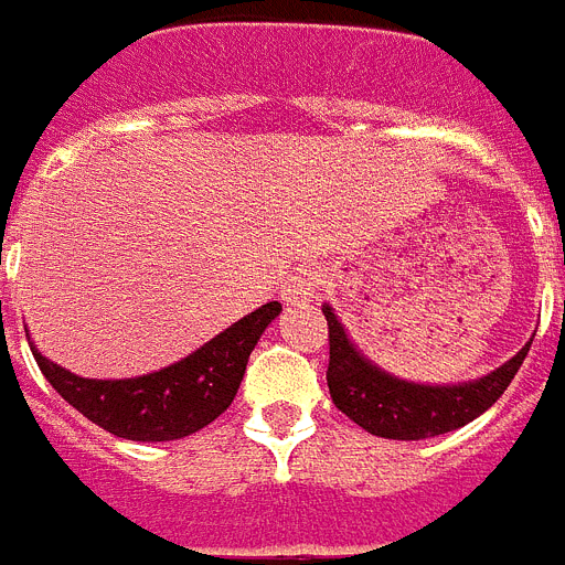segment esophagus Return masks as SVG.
Returning a JSON list of instances; mask_svg holds the SVG:
<instances>
[{"label": "esophagus", "mask_w": 565, "mask_h": 565, "mask_svg": "<svg viewBox=\"0 0 565 565\" xmlns=\"http://www.w3.org/2000/svg\"><path fill=\"white\" fill-rule=\"evenodd\" d=\"M321 287V273L319 269H296V273L281 284V301L284 305H307L316 298Z\"/></svg>", "instance_id": "1"}]
</instances>
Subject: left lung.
Here are the masks:
<instances>
[{"label": "left lung", "mask_w": 565, "mask_h": 565, "mask_svg": "<svg viewBox=\"0 0 565 565\" xmlns=\"http://www.w3.org/2000/svg\"><path fill=\"white\" fill-rule=\"evenodd\" d=\"M330 327V364L327 387L341 414L373 436L385 439H428L448 434L473 422L500 399L520 364L529 355L532 341L497 371L459 385H422L393 376L373 364L350 341L348 330L330 305H321Z\"/></svg>", "instance_id": "1"}]
</instances>
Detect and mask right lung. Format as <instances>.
I'll list each match as a JSON object with an SVG mask.
<instances>
[{"label":"right lung","instance_id":"add662e5","mask_svg":"<svg viewBox=\"0 0 565 565\" xmlns=\"http://www.w3.org/2000/svg\"><path fill=\"white\" fill-rule=\"evenodd\" d=\"M278 312L281 305L269 301L226 327L224 333H217L186 359L135 379L77 376L45 359L31 335L28 344L42 376L85 419H92L94 425L120 439L169 443L206 428L232 405L246 373L249 353Z\"/></svg>","mask_w":565,"mask_h":565}]
</instances>
